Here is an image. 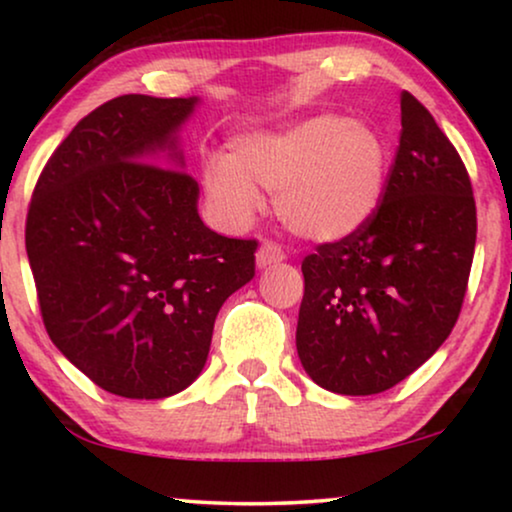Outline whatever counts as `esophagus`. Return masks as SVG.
<instances>
[{"instance_id":"obj_1","label":"esophagus","mask_w":512,"mask_h":512,"mask_svg":"<svg viewBox=\"0 0 512 512\" xmlns=\"http://www.w3.org/2000/svg\"><path fill=\"white\" fill-rule=\"evenodd\" d=\"M286 258L284 249L277 242H263L256 251V265L258 268H268L272 263H282Z\"/></svg>"}]
</instances>
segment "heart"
Segmentation results:
<instances>
[{
  "label": "heart",
  "mask_w": 512,
  "mask_h": 512,
  "mask_svg": "<svg viewBox=\"0 0 512 512\" xmlns=\"http://www.w3.org/2000/svg\"><path fill=\"white\" fill-rule=\"evenodd\" d=\"M389 151L373 125L317 114L277 130L235 137L226 156L202 163V186L230 226H244L277 193V214L293 235L340 242L377 214Z\"/></svg>",
  "instance_id": "b5f03b06"
}]
</instances>
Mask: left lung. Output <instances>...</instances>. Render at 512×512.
Segmentation results:
<instances>
[{
    "label": "left lung",
    "instance_id": "obj_1",
    "mask_svg": "<svg viewBox=\"0 0 512 512\" xmlns=\"http://www.w3.org/2000/svg\"><path fill=\"white\" fill-rule=\"evenodd\" d=\"M401 125L377 214L303 261L298 356L333 394H380L415 373L452 333L466 296L478 233L471 179L408 90Z\"/></svg>",
    "mask_w": 512,
    "mask_h": 512
}]
</instances>
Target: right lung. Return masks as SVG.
I'll use <instances>...</instances> for the list:
<instances>
[{
	"label": "right lung",
	"instance_id": "obj_1",
	"mask_svg": "<svg viewBox=\"0 0 512 512\" xmlns=\"http://www.w3.org/2000/svg\"><path fill=\"white\" fill-rule=\"evenodd\" d=\"M198 97L121 95L62 139L34 186L25 247L53 345L123 398L179 394L214 319L254 277L256 240L209 230L177 130ZM172 168L151 164L162 151Z\"/></svg>",
	"mask_w": 512,
	"mask_h": 512
}]
</instances>
